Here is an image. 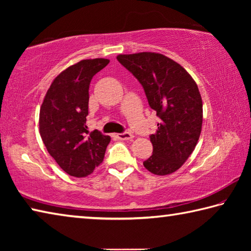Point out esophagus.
<instances>
[{"instance_id":"obj_1","label":"esophagus","mask_w":251,"mask_h":251,"mask_svg":"<svg viewBox=\"0 0 251 251\" xmlns=\"http://www.w3.org/2000/svg\"><path fill=\"white\" fill-rule=\"evenodd\" d=\"M115 136L118 139H121V141H130V139L134 138V136L130 133H128V131H126V133H122V134H116Z\"/></svg>"}]
</instances>
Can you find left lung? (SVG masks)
Returning <instances> with one entry per match:
<instances>
[{"mask_svg":"<svg viewBox=\"0 0 251 251\" xmlns=\"http://www.w3.org/2000/svg\"><path fill=\"white\" fill-rule=\"evenodd\" d=\"M142 84L148 104L160 123L151 135L152 155L144 167L165 176L188 159L201 136L202 100L198 86L184 67L163 54L142 52L116 57Z\"/></svg>","mask_w":251,"mask_h":251,"instance_id":"obj_1","label":"left lung"}]
</instances>
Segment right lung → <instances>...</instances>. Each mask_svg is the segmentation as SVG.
Masks as SVG:
<instances>
[{"label":"right lung","mask_w":251,"mask_h":251,"mask_svg":"<svg viewBox=\"0 0 251 251\" xmlns=\"http://www.w3.org/2000/svg\"><path fill=\"white\" fill-rule=\"evenodd\" d=\"M107 58L83 59L58 74L40 109V134L49 154L73 177H86L104 159L109 136L88 131V88Z\"/></svg>","instance_id":"right-lung-1"}]
</instances>
